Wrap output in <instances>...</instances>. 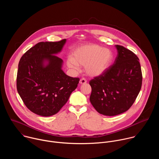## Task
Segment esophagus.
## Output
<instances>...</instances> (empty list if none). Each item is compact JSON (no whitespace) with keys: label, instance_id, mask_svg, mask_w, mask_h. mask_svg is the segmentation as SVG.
<instances>
[{"label":"esophagus","instance_id":"1","mask_svg":"<svg viewBox=\"0 0 159 159\" xmlns=\"http://www.w3.org/2000/svg\"><path fill=\"white\" fill-rule=\"evenodd\" d=\"M87 83V80L85 79H82L80 80L79 81V84H81V85H83V84H85Z\"/></svg>","mask_w":159,"mask_h":159}]
</instances>
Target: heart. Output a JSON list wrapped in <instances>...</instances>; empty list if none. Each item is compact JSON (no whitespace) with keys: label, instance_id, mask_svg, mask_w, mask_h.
<instances>
[{"label":"heart","instance_id":"obj_1","mask_svg":"<svg viewBox=\"0 0 159 159\" xmlns=\"http://www.w3.org/2000/svg\"><path fill=\"white\" fill-rule=\"evenodd\" d=\"M113 59L114 54L110 49L96 44H89L77 48L66 63L70 68L85 66L87 74L96 77L102 75L109 69Z\"/></svg>","mask_w":159,"mask_h":159}]
</instances>
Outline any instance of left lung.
<instances>
[{
    "mask_svg": "<svg viewBox=\"0 0 159 159\" xmlns=\"http://www.w3.org/2000/svg\"><path fill=\"white\" fill-rule=\"evenodd\" d=\"M118 52L114 64L102 75L89 82L92 88L90 101L105 116H116L126 111L137 98L142 84L139 59L126 48L115 45Z\"/></svg>",
    "mask_w": 159,
    "mask_h": 159,
    "instance_id": "left-lung-1",
    "label": "left lung"
}]
</instances>
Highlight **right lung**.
I'll return each mask as SVG.
<instances>
[{"label":"right lung","mask_w":159,"mask_h":159,"mask_svg":"<svg viewBox=\"0 0 159 159\" xmlns=\"http://www.w3.org/2000/svg\"><path fill=\"white\" fill-rule=\"evenodd\" d=\"M66 39L40 42L20 59L17 90L26 106L41 116L54 115L66 104L77 88L79 78L68 76L62 70L63 61L56 56Z\"/></svg>","instance_id":"obj_1"}]
</instances>
